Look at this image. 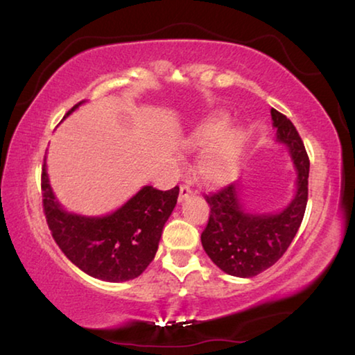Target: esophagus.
Here are the masks:
<instances>
[{"instance_id":"esophagus-1","label":"esophagus","mask_w":355,"mask_h":355,"mask_svg":"<svg viewBox=\"0 0 355 355\" xmlns=\"http://www.w3.org/2000/svg\"><path fill=\"white\" fill-rule=\"evenodd\" d=\"M190 195H193V189L187 184H182L181 189H179V201H185L187 198H190Z\"/></svg>"}]
</instances>
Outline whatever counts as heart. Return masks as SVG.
I'll return each instance as SVG.
<instances>
[{
  "label": "heart",
  "mask_w": 355,
  "mask_h": 355,
  "mask_svg": "<svg viewBox=\"0 0 355 355\" xmlns=\"http://www.w3.org/2000/svg\"><path fill=\"white\" fill-rule=\"evenodd\" d=\"M225 115H214L201 121L185 140L189 149H201L196 164L198 178L207 185H223L231 181L239 168L241 134L239 129L223 130Z\"/></svg>",
  "instance_id": "b5f03b06"
}]
</instances>
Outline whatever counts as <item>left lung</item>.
<instances>
[{
    "label": "left lung",
    "instance_id": "obj_1",
    "mask_svg": "<svg viewBox=\"0 0 355 355\" xmlns=\"http://www.w3.org/2000/svg\"><path fill=\"white\" fill-rule=\"evenodd\" d=\"M277 140L288 146L297 171V191L282 212H245L235 184L204 198L210 206L201 243L212 262L237 277H252L268 270L288 250L300 229L309 200V155L300 134L287 116L271 109Z\"/></svg>",
    "mask_w": 355,
    "mask_h": 355
}]
</instances>
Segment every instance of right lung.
<instances>
[{
	"label": "right lung",
	"mask_w": 355,
	"mask_h": 355,
	"mask_svg": "<svg viewBox=\"0 0 355 355\" xmlns=\"http://www.w3.org/2000/svg\"><path fill=\"white\" fill-rule=\"evenodd\" d=\"M178 195V185L166 191L146 185L114 214L80 216L59 206L49 187L45 162L42 166L43 214L54 241L79 270L105 282L130 281L146 270Z\"/></svg>",
	"instance_id": "obj_1"
}]
</instances>
